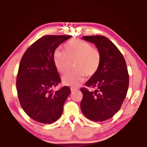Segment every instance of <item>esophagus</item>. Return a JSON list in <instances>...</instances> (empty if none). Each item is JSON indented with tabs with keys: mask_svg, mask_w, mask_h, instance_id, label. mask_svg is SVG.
<instances>
[{
	"mask_svg": "<svg viewBox=\"0 0 147 147\" xmlns=\"http://www.w3.org/2000/svg\"><path fill=\"white\" fill-rule=\"evenodd\" d=\"M70 90H71V92H73L74 91L77 90V88H70Z\"/></svg>",
	"mask_w": 147,
	"mask_h": 147,
	"instance_id": "34e87169",
	"label": "esophagus"
}]
</instances>
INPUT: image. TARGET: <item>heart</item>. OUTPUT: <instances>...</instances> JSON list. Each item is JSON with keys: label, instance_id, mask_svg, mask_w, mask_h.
<instances>
[{"label": "heart", "instance_id": "obj_1", "mask_svg": "<svg viewBox=\"0 0 147 147\" xmlns=\"http://www.w3.org/2000/svg\"><path fill=\"white\" fill-rule=\"evenodd\" d=\"M57 70L61 74L68 71L73 61L74 68L64 76V84L77 86L83 82L85 75L92 77L98 71L101 64V53L97 48L82 40L73 39L64 45V51L57 48L52 55Z\"/></svg>", "mask_w": 147, "mask_h": 147}]
</instances>
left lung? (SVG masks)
<instances>
[{
	"label": "left lung",
	"mask_w": 147,
	"mask_h": 147,
	"mask_svg": "<svg viewBox=\"0 0 147 147\" xmlns=\"http://www.w3.org/2000/svg\"><path fill=\"white\" fill-rule=\"evenodd\" d=\"M82 38L97 46L102 60L98 71L86 83L87 87L96 90L81 88V109L90 120L103 122L117 113L125 99L129 84L127 67L122 54L109 38L100 35Z\"/></svg>",
	"instance_id": "8db88e82"
}]
</instances>
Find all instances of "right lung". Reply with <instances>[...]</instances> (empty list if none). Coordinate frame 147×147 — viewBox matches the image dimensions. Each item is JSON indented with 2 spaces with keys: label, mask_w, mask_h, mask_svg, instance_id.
<instances>
[{
  "label": "right lung",
  "mask_w": 147,
  "mask_h": 147,
  "mask_svg": "<svg viewBox=\"0 0 147 147\" xmlns=\"http://www.w3.org/2000/svg\"><path fill=\"white\" fill-rule=\"evenodd\" d=\"M70 37L42 36L27 49L20 62L16 77L20 104L30 118L42 124H52L61 117L64 103L70 93L68 86L52 90L61 82L53 62V52Z\"/></svg>",
  "instance_id": "1"
}]
</instances>
